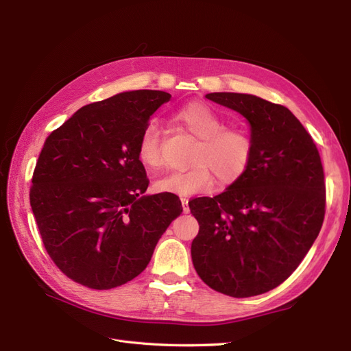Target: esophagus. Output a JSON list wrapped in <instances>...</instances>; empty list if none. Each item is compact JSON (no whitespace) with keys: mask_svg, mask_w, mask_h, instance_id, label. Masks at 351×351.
Returning <instances> with one entry per match:
<instances>
[{"mask_svg":"<svg viewBox=\"0 0 351 351\" xmlns=\"http://www.w3.org/2000/svg\"><path fill=\"white\" fill-rule=\"evenodd\" d=\"M182 205H183V212H184V214H189L190 208H189V199L187 197H182Z\"/></svg>","mask_w":351,"mask_h":351,"instance_id":"obj_1","label":"esophagus"}]
</instances>
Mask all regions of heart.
Returning a JSON list of instances; mask_svg holds the SVG:
<instances>
[{
  "instance_id": "heart-1",
  "label": "heart",
  "mask_w": 351,
  "mask_h": 351,
  "mask_svg": "<svg viewBox=\"0 0 351 351\" xmlns=\"http://www.w3.org/2000/svg\"><path fill=\"white\" fill-rule=\"evenodd\" d=\"M174 120L195 136L197 143L186 171H173L155 182L158 192L178 196L206 193L214 187L215 177L222 184L237 182L253 158V137L243 125H224V117L205 102H190L174 112ZM137 159L149 171L164 165L161 136L158 127H145L137 143Z\"/></svg>"
}]
</instances>
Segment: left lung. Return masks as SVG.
Returning a JSON list of instances; mask_svg holds the SVG:
<instances>
[{"instance_id": "1", "label": "left lung", "mask_w": 351, "mask_h": 351, "mask_svg": "<svg viewBox=\"0 0 351 351\" xmlns=\"http://www.w3.org/2000/svg\"><path fill=\"white\" fill-rule=\"evenodd\" d=\"M206 98L250 123L247 171L215 197L189 202L199 222L192 261L212 290L231 297L267 293L299 267L325 217V176L312 136L284 105L246 93Z\"/></svg>"}]
</instances>
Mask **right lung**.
<instances>
[{"label": "right lung", "mask_w": 351, "mask_h": 351, "mask_svg": "<svg viewBox=\"0 0 351 351\" xmlns=\"http://www.w3.org/2000/svg\"><path fill=\"white\" fill-rule=\"evenodd\" d=\"M169 98L162 90L119 93L84 105L47 137L30 206L49 258L74 282L110 290L133 280L182 214L173 193L143 196L149 178L137 159L149 117Z\"/></svg>", "instance_id": "add662e5"}]
</instances>
